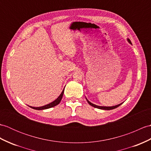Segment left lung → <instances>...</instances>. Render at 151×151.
<instances>
[{
  "instance_id": "obj_1",
  "label": "left lung",
  "mask_w": 151,
  "mask_h": 151,
  "mask_svg": "<svg viewBox=\"0 0 151 151\" xmlns=\"http://www.w3.org/2000/svg\"><path fill=\"white\" fill-rule=\"evenodd\" d=\"M127 40H128V42L129 43H131V40H129V39H127ZM87 100V99H86ZM87 102L89 103V105H91V106H93V107H95V108H98V109H104V110H111V109H115V108H116V107H119L120 106L121 104H122H122H118V105H117V106H112V107H102V106H96V105H94V104H92V103H91L89 101H88V100H87Z\"/></svg>"
}]
</instances>
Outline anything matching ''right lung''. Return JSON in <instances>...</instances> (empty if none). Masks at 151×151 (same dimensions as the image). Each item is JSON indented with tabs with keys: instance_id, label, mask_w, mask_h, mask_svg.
<instances>
[{
	"instance_id": "obj_1",
	"label": "right lung",
	"mask_w": 151,
	"mask_h": 151,
	"mask_svg": "<svg viewBox=\"0 0 151 151\" xmlns=\"http://www.w3.org/2000/svg\"><path fill=\"white\" fill-rule=\"evenodd\" d=\"M64 89L63 90V91L62 92V93L60 94V95L57 99H56L54 101H52V102L49 104L47 105H45L44 106H42L40 107H31L29 106L31 108H33L34 109H36V110H43V109H49V108H51L52 107L54 106H57V105L60 102V101L62 99V96H63V94H64Z\"/></svg>"
}]
</instances>
